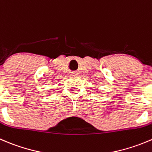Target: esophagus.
I'll list each match as a JSON object with an SVG mask.
<instances>
[{
    "mask_svg": "<svg viewBox=\"0 0 152 152\" xmlns=\"http://www.w3.org/2000/svg\"><path fill=\"white\" fill-rule=\"evenodd\" d=\"M72 74H73V76H76V75L78 74V71H73V72H72Z\"/></svg>",
    "mask_w": 152,
    "mask_h": 152,
    "instance_id": "1",
    "label": "esophagus"
}]
</instances>
